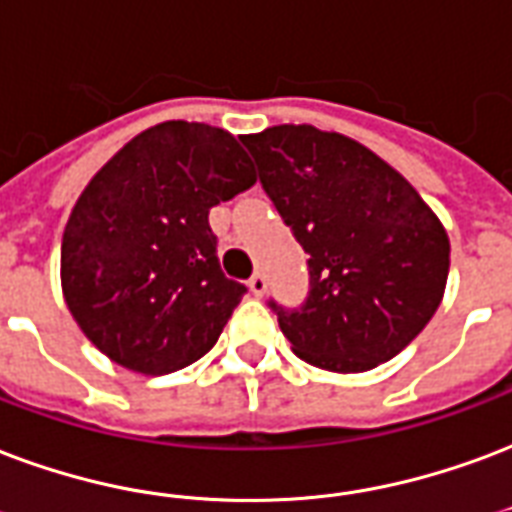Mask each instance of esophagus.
<instances>
[{
  "label": "esophagus",
  "mask_w": 512,
  "mask_h": 512,
  "mask_svg": "<svg viewBox=\"0 0 512 512\" xmlns=\"http://www.w3.org/2000/svg\"><path fill=\"white\" fill-rule=\"evenodd\" d=\"M248 288H251L256 297H261V294L267 291V278H264L261 272H256V275H253V278L248 280Z\"/></svg>",
  "instance_id": "34e87169"
}]
</instances>
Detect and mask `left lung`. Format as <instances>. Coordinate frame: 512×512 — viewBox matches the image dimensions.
<instances>
[{"instance_id": "obj_1", "label": "left lung", "mask_w": 512, "mask_h": 512, "mask_svg": "<svg viewBox=\"0 0 512 512\" xmlns=\"http://www.w3.org/2000/svg\"><path fill=\"white\" fill-rule=\"evenodd\" d=\"M264 191L310 253V297L278 310L299 359L367 372L416 340L443 302L451 240L397 169L340 132L280 124L242 134Z\"/></svg>"}]
</instances>
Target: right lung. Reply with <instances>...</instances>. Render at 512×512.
Returning <instances> with one entry per match:
<instances>
[{
  "mask_svg": "<svg viewBox=\"0 0 512 512\" xmlns=\"http://www.w3.org/2000/svg\"><path fill=\"white\" fill-rule=\"evenodd\" d=\"M256 183L234 134L164 121L88 180L61 237V294L107 359L167 375L202 359L248 288L215 256L207 213Z\"/></svg>",
  "mask_w": 512,
  "mask_h": 512,
  "instance_id": "right-lung-1",
  "label": "right lung"
}]
</instances>
